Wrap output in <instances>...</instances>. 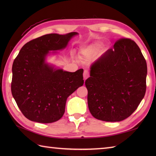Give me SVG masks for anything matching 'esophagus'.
Listing matches in <instances>:
<instances>
[{
	"instance_id": "esophagus-1",
	"label": "esophagus",
	"mask_w": 156,
	"mask_h": 156,
	"mask_svg": "<svg viewBox=\"0 0 156 156\" xmlns=\"http://www.w3.org/2000/svg\"><path fill=\"white\" fill-rule=\"evenodd\" d=\"M83 76H84V78L85 79V80L89 77V76H90V73H89V71L88 70V69H85V70L84 71Z\"/></svg>"
}]
</instances>
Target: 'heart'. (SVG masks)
<instances>
[{
	"label": "heart",
	"mask_w": 156,
	"mask_h": 156,
	"mask_svg": "<svg viewBox=\"0 0 156 156\" xmlns=\"http://www.w3.org/2000/svg\"><path fill=\"white\" fill-rule=\"evenodd\" d=\"M101 46L102 43L100 41H97L94 43L93 44L88 46V47L82 48L80 50V54L84 58L90 57L91 55H94L95 53L98 50V49L100 48Z\"/></svg>",
	"instance_id": "b5f03b06"
}]
</instances>
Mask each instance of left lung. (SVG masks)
<instances>
[{
	"label": "left lung",
	"instance_id": "left-lung-1",
	"mask_svg": "<svg viewBox=\"0 0 156 156\" xmlns=\"http://www.w3.org/2000/svg\"><path fill=\"white\" fill-rule=\"evenodd\" d=\"M85 82L92 115L121 121L136 110L146 91L147 64L134 41L121 38L91 66Z\"/></svg>",
	"mask_w": 156,
	"mask_h": 156
}]
</instances>
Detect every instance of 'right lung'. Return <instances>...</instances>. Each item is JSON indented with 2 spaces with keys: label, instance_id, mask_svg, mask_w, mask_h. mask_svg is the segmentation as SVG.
I'll use <instances>...</instances> for the list:
<instances>
[{
  "label": "right lung",
  "instance_id": "add662e5",
  "mask_svg": "<svg viewBox=\"0 0 156 156\" xmlns=\"http://www.w3.org/2000/svg\"><path fill=\"white\" fill-rule=\"evenodd\" d=\"M76 34H51L33 39L23 46L13 62L11 92L29 120L41 123L58 121L64 114L68 97L83 85V69L55 70L45 63L49 51L66 48Z\"/></svg>",
  "mask_w": 156,
  "mask_h": 156
}]
</instances>
